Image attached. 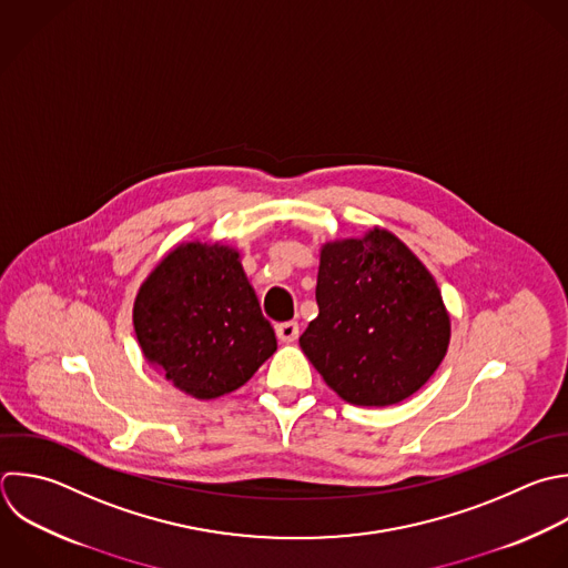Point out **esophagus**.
<instances>
[{
  "label": "esophagus",
  "instance_id": "esophagus-1",
  "mask_svg": "<svg viewBox=\"0 0 568 568\" xmlns=\"http://www.w3.org/2000/svg\"><path fill=\"white\" fill-rule=\"evenodd\" d=\"M277 337L282 339V342H295L297 337H300V324L297 322H282V324H277Z\"/></svg>",
  "mask_w": 568,
  "mask_h": 568
}]
</instances>
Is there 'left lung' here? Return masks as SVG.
I'll return each mask as SVG.
<instances>
[{
	"label": "left lung",
	"mask_w": 568,
	"mask_h": 568,
	"mask_svg": "<svg viewBox=\"0 0 568 568\" xmlns=\"http://www.w3.org/2000/svg\"><path fill=\"white\" fill-rule=\"evenodd\" d=\"M320 315L300 346L324 382L355 406H390L417 393L442 364L450 317L435 277L390 231L326 242Z\"/></svg>",
	"instance_id": "obj_1"
}]
</instances>
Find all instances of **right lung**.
Instances as JSON below:
<instances>
[{
    "mask_svg": "<svg viewBox=\"0 0 568 568\" xmlns=\"http://www.w3.org/2000/svg\"><path fill=\"white\" fill-rule=\"evenodd\" d=\"M133 326L146 362L195 399L237 390L277 348L240 251L222 242L164 255L138 291Z\"/></svg>",
    "mask_w": 568,
    "mask_h": 568,
    "instance_id": "obj_1",
    "label": "right lung"
}]
</instances>
